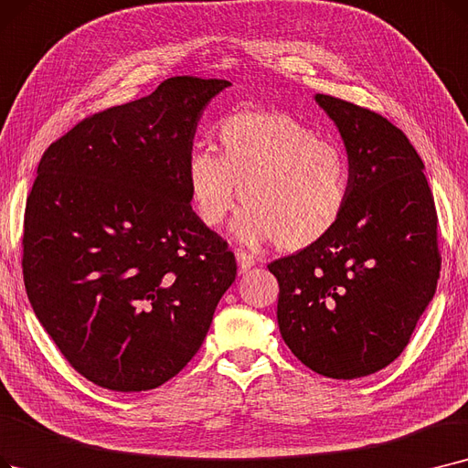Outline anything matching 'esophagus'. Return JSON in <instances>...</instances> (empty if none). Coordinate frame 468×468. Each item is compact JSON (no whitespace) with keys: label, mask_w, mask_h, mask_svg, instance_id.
<instances>
[{"label":"esophagus","mask_w":468,"mask_h":468,"mask_svg":"<svg viewBox=\"0 0 468 468\" xmlns=\"http://www.w3.org/2000/svg\"><path fill=\"white\" fill-rule=\"evenodd\" d=\"M235 256H237V263H239V270L245 273L247 270H250L254 263H256V258L245 250H235Z\"/></svg>","instance_id":"1"}]
</instances>
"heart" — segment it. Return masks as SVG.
I'll return each mask as SVG.
<instances>
[{"label":"heart","mask_w":468,"mask_h":468,"mask_svg":"<svg viewBox=\"0 0 468 468\" xmlns=\"http://www.w3.org/2000/svg\"><path fill=\"white\" fill-rule=\"evenodd\" d=\"M221 154L195 147L186 162L191 205L198 219L218 228L239 198L245 210L233 233L249 245L277 240L284 250L317 245L350 202L346 153L284 112L245 111L219 122Z\"/></svg>","instance_id":"1"}]
</instances>
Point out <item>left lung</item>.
Returning a JSON list of instances; mask_svg holds the SVG:
<instances>
[{"instance_id": "8db88e82", "label": "left lung", "mask_w": 468, "mask_h": 468, "mask_svg": "<svg viewBox=\"0 0 468 468\" xmlns=\"http://www.w3.org/2000/svg\"><path fill=\"white\" fill-rule=\"evenodd\" d=\"M346 145L352 189L338 226L317 245L270 263L282 340L312 371L359 378L410 344L436 292L438 216L424 165L384 116L317 93Z\"/></svg>"}]
</instances>
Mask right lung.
<instances>
[{
  "label": "right lung",
  "mask_w": 468,
  "mask_h": 468,
  "mask_svg": "<svg viewBox=\"0 0 468 468\" xmlns=\"http://www.w3.org/2000/svg\"><path fill=\"white\" fill-rule=\"evenodd\" d=\"M228 80L174 76L51 144L27 200L23 275L72 367L114 392L153 390L205 340L237 261L191 208L186 162Z\"/></svg>",
  "instance_id": "add662e5"
}]
</instances>
